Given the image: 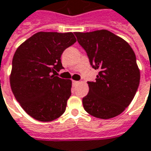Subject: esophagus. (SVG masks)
Returning <instances> with one entry per match:
<instances>
[{
  "mask_svg": "<svg viewBox=\"0 0 151 151\" xmlns=\"http://www.w3.org/2000/svg\"><path fill=\"white\" fill-rule=\"evenodd\" d=\"M78 84H79V82H78V81H73V86H77Z\"/></svg>",
  "mask_w": 151,
  "mask_h": 151,
  "instance_id": "obj_1",
  "label": "esophagus"
}]
</instances>
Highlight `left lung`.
Wrapping results in <instances>:
<instances>
[{"instance_id": "left-lung-1", "label": "left lung", "mask_w": 151, "mask_h": 151, "mask_svg": "<svg viewBox=\"0 0 151 151\" xmlns=\"http://www.w3.org/2000/svg\"><path fill=\"white\" fill-rule=\"evenodd\" d=\"M75 35L92 68L100 70L96 81L87 83L84 109L102 119L118 116L130 105L140 83L134 51L125 40L105 29Z\"/></svg>"}]
</instances>
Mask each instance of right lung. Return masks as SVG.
<instances>
[{
  "label": "right lung",
  "mask_w": 151,
  "mask_h": 151,
  "mask_svg": "<svg viewBox=\"0 0 151 151\" xmlns=\"http://www.w3.org/2000/svg\"><path fill=\"white\" fill-rule=\"evenodd\" d=\"M77 39L73 32H39L17 48L9 76L17 101L32 118L50 122L65 111L72 81L55 76L61 55Z\"/></svg>",
  "instance_id": "1"
}]
</instances>
